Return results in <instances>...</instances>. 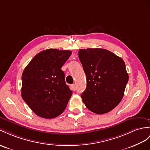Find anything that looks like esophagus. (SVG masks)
Here are the masks:
<instances>
[{"instance_id":"esophagus-1","label":"esophagus","mask_w":150,"mask_h":150,"mask_svg":"<svg viewBox=\"0 0 150 150\" xmlns=\"http://www.w3.org/2000/svg\"><path fill=\"white\" fill-rule=\"evenodd\" d=\"M71 89L72 90V91H75L76 90V86L75 84H73V85H72L71 86Z\"/></svg>"}]
</instances>
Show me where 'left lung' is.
<instances>
[{
    "label": "left lung",
    "mask_w": 150,
    "mask_h": 150,
    "mask_svg": "<svg viewBox=\"0 0 150 150\" xmlns=\"http://www.w3.org/2000/svg\"><path fill=\"white\" fill-rule=\"evenodd\" d=\"M78 56L87 83L81 95L84 104L96 114L111 111L121 102L129 81L125 62L101 48L79 50Z\"/></svg>",
    "instance_id": "obj_1"
}]
</instances>
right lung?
Returning <instances> with one entry per match:
<instances>
[{"label": "right lung", "mask_w": 150, "mask_h": 150, "mask_svg": "<svg viewBox=\"0 0 150 150\" xmlns=\"http://www.w3.org/2000/svg\"><path fill=\"white\" fill-rule=\"evenodd\" d=\"M72 52L47 49L32 58L23 72L21 97L32 111L44 118L62 114L72 96L61 68Z\"/></svg>", "instance_id": "obj_1"}]
</instances>
